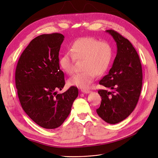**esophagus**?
Segmentation results:
<instances>
[{
  "label": "esophagus",
  "mask_w": 158,
  "mask_h": 158,
  "mask_svg": "<svg viewBox=\"0 0 158 158\" xmlns=\"http://www.w3.org/2000/svg\"><path fill=\"white\" fill-rule=\"evenodd\" d=\"M81 92L84 93V94H89L90 93V90H81Z\"/></svg>",
  "instance_id": "34e87169"
}]
</instances>
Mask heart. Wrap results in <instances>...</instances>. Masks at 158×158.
<instances>
[{"mask_svg":"<svg viewBox=\"0 0 158 158\" xmlns=\"http://www.w3.org/2000/svg\"><path fill=\"white\" fill-rule=\"evenodd\" d=\"M70 53H64L59 58V65L66 73L74 72L75 60L83 59L84 71L75 74L68 79L70 86L86 89L90 87L96 74L101 75L107 69L112 59V48L106 41H99L92 37L75 40L70 48Z\"/></svg>","mask_w":158,"mask_h":158,"instance_id":"heart-1","label":"heart"}]
</instances>
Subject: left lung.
<instances>
[{"label": "left lung", "instance_id": "obj_1", "mask_svg": "<svg viewBox=\"0 0 158 158\" xmlns=\"http://www.w3.org/2000/svg\"><path fill=\"white\" fill-rule=\"evenodd\" d=\"M117 45V54L108 73L99 84L101 103L98 115L109 124H116L131 114L138 103L142 88L143 73L138 53L130 41L112 30H106Z\"/></svg>", "mask_w": 158, "mask_h": 158}]
</instances>
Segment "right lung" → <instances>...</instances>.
<instances>
[{
    "label": "right lung",
    "instance_id": "obj_1",
    "mask_svg": "<svg viewBox=\"0 0 158 158\" xmlns=\"http://www.w3.org/2000/svg\"><path fill=\"white\" fill-rule=\"evenodd\" d=\"M64 39L57 33L33 39L20 56L15 70V85L22 108L34 122L47 129L63 124L78 96L75 86L63 94L57 92L65 85L59 63Z\"/></svg>",
    "mask_w": 158,
    "mask_h": 158
}]
</instances>
